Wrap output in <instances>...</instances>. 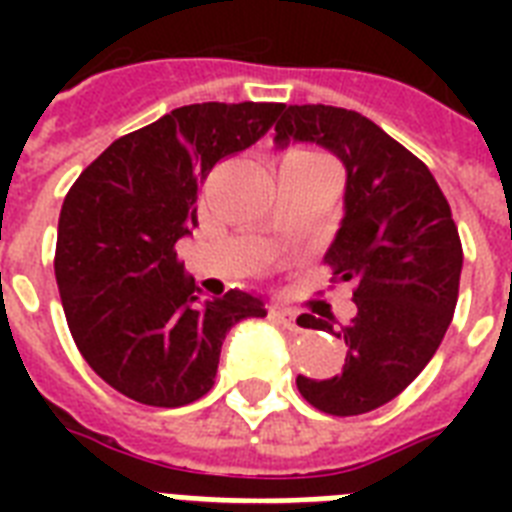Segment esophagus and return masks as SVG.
<instances>
[{
  "instance_id": "1",
  "label": "esophagus",
  "mask_w": 512,
  "mask_h": 512,
  "mask_svg": "<svg viewBox=\"0 0 512 512\" xmlns=\"http://www.w3.org/2000/svg\"><path fill=\"white\" fill-rule=\"evenodd\" d=\"M271 319L281 327L292 329V332H303V321L297 319V313L289 311V308H271Z\"/></svg>"
}]
</instances>
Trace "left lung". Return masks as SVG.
<instances>
[{
	"label": "left lung",
	"instance_id": "1",
	"mask_svg": "<svg viewBox=\"0 0 512 512\" xmlns=\"http://www.w3.org/2000/svg\"><path fill=\"white\" fill-rule=\"evenodd\" d=\"M276 146L329 148L345 164V217L324 263L353 284L356 316L340 329L303 313L348 345L342 372L297 377L319 412L356 417L388 404L428 366L452 324L460 295L462 241L449 201L425 164L358 111L284 106Z\"/></svg>",
	"mask_w": 512,
	"mask_h": 512
}]
</instances>
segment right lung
<instances>
[{"label":"right lung","mask_w":512,"mask_h":512,"mask_svg":"<svg viewBox=\"0 0 512 512\" xmlns=\"http://www.w3.org/2000/svg\"><path fill=\"white\" fill-rule=\"evenodd\" d=\"M281 103H193L114 140L63 199L55 279L92 372L146 406H185L215 385L233 324L263 319L260 297H204L177 260L199 185L220 159L271 130Z\"/></svg>","instance_id":"add662e5"}]
</instances>
